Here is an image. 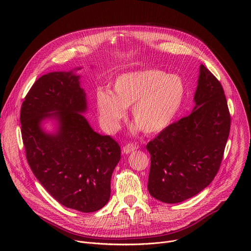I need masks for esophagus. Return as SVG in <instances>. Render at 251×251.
<instances>
[{
	"label": "esophagus",
	"mask_w": 251,
	"mask_h": 251,
	"mask_svg": "<svg viewBox=\"0 0 251 251\" xmlns=\"http://www.w3.org/2000/svg\"><path fill=\"white\" fill-rule=\"evenodd\" d=\"M137 149H138V145L132 144V143H131V144H128V145L123 147V153L124 154H130L131 152H133V151H135Z\"/></svg>",
	"instance_id": "1"
}]
</instances>
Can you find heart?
Masks as SVG:
<instances>
[{
	"label": "heart",
	"mask_w": 251,
	"mask_h": 251,
	"mask_svg": "<svg viewBox=\"0 0 251 251\" xmlns=\"http://www.w3.org/2000/svg\"><path fill=\"white\" fill-rule=\"evenodd\" d=\"M186 83L176 75L158 69H142L119 75L111 90L98 89L94 94L101 126L115 133L132 106V118L148 135L167 129L180 111L186 97Z\"/></svg>",
	"instance_id": "1"
}]
</instances>
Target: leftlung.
Instances as JSON below:
<instances>
[{
    "instance_id": "8db88e82",
    "label": "left lung",
    "mask_w": 251,
    "mask_h": 251,
    "mask_svg": "<svg viewBox=\"0 0 251 251\" xmlns=\"http://www.w3.org/2000/svg\"><path fill=\"white\" fill-rule=\"evenodd\" d=\"M190 115L171 124L146 148L151 155L148 191L166 203L184 201L216 176L230 129L224 88L202 64Z\"/></svg>"
}]
</instances>
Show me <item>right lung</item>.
<instances>
[{
  "label": "right lung",
  "instance_id": "add662e5",
  "mask_svg": "<svg viewBox=\"0 0 251 251\" xmlns=\"http://www.w3.org/2000/svg\"><path fill=\"white\" fill-rule=\"evenodd\" d=\"M79 69L40 77L22 104L20 120L26 160L39 182L62 205L93 212L110 199L121 149L84 117L87 100ZM49 121L55 123L53 131L43 127Z\"/></svg>",
  "mask_w": 251,
  "mask_h": 251
}]
</instances>
